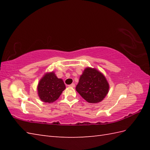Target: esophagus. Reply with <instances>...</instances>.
<instances>
[{
	"instance_id": "obj_1",
	"label": "esophagus",
	"mask_w": 150,
	"mask_h": 150,
	"mask_svg": "<svg viewBox=\"0 0 150 150\" xmlns=\"http://www.w3.org/2000/svg\"><path fill=\"white\" fill-rule=\"evenodd\" d=\"M69 87H72V88H74L75 86V84L74 83H72L71 84H70L69 86Z\"/></svg>"
}]
</instances>
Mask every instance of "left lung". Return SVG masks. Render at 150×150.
I'll use <instances>...</instances> for the list:
<instances>
[{"label":"left lung","instance_id":"1","mask_svg":"<svg viewBox=\"0 0 150 150\" xmlns=\"http://www.w3.org/2000/svg\"><path fill=\"white\" fill-rule=\"evenodd\" d=\"M75 89L88 103H98L106 96L110 86L100 71L88 67L82 72Z\"/></svg>","mask_w":150,"mask_h":150}]
</instances>
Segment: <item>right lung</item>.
Returning a JSON list of instances; mask_svg holds the SVG:
<instances>
[{
	"label": "right lung",
	"instance_id": "1",
	"mask_svg": "<svg viewBox=\"0 0 150 150\" xmlns=\"http://www.w3.org/2000/svg\"><path fill=\"white\" fill-rule=\"evenodd\" d=\"M65 89L62 79L57 77L54 71L46 73L37 86L38 95L46 103H52L57 100Z\"/></svg>",
	"mask_w": 150,
	"mask_h": 150
}]
</instances>
